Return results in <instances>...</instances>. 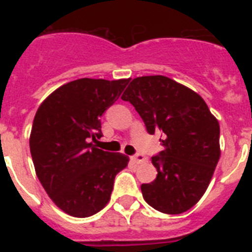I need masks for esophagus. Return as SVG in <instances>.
<instances>
[{
	"label": "esophagus",
	"mask_w": 252,
	"mask_h": 252,
	"mask_svg": "<svg viewBox=\"0 0 252 252\" xmlns=\"http://www.w3.org/2000/svg\"><path fill=\"white\" fill-rule=\"evenodd\" d=\"M132 161L134 162V163H142V162L146 161V157L144 156V154H136V156H133L132 157Z\"/></svg>",
	"instance_id": "1"
}]
</instances>
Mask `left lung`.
I'll list each match as a JSON object with an SVG mask.
<instances>
[{
  "mask_svg": "<svg viewBox=\"0 0 252 252\" xmlns=\"http://www.w3.org/2000/svg\"><path fill=\"white\" fill-rule=\"evenodd\" d=\"M122 99L133 104L150 134H163V150L152 157L157 178L141 186L145 201L167 215L191 209L221 156L217 119L197 93L165 76L134 78Z\"/></svg>",
  "mask_w": 252,
  "mask_h": 252,
  "instance_id": "obj_1",
  "label": "left lung"
}]
</instances>
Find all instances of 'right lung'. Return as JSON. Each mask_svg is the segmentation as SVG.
Here are the masks:
<instances>
[{
    "instance_id": "add662e5",
    "label": "right lung",
    "mask_w": 252,
    "mask_h": 252,
    "mask_svg": "<svg viewBox=\"0 0 252 252\" xmlns=\"http://www.w3.org/2000/svg\"><path fill=\"white\" fill-rule=\"evenodd\" d=\"M129 80L81 78L55 90L37 108L30 134L36 175L52 201L73 217H90L110 201L115 176L129 158L98 149L100 116Z\"/></svg>"
}]
</instances>
